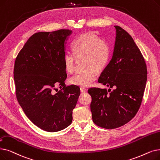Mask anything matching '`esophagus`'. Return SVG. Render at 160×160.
Listing matches in <instances>:
<instances>
[{
  "instance_id": "obj_1",
  "label": "esophagus",
  "mask_w": 160,
  "mask_h": 160,
  "mask_svg": "<svg viewBox=\"0 0 160 160\" xmlns=\"http://www.w3.org/2000/svg\"><path fill=\"white\" fill-rule=\"evenodd\" d=\"M86 91H87V89L85 88H82V87L80 88V92L82 93H85Z\"/></svg>"
}]
</instances>
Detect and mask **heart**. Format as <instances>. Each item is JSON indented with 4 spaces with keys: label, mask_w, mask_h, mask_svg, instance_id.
I'll return each instance as SVG.
<instances>
[{
    "label": "heart",
    "mask_w": 160,
    "mask_h": 160,
    "mask_svg": "<svg viewBox=\"0 0 160 160\" xmlns=\"http://www.w3.org/2000/svg\"><path fill=\"white\" fill-rule=\"evenodd\" d=\"M72 49L73 53L66 52L63 55L65 71L72 73L76 59L82 58L84 70L69 78V84L81 87L89 86L97 78L96 71H102L108 65L111 56L110 46L95 34L89 32L76 38L72 44Z\"/></svg>",
    "instance_id": "obj_1"
}]
</instances>
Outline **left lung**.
I'll return each mask as SVG.
<instances>
[{"mask_svg": "<svg viewBox=\"0 0 160 160\" xmlns=\"http://www.w3.org/2000/svg\"><path fill=\"white\" fill-rule=\"evenodd\" d=\"M116 40L112 59L101 72L98 82L111 90L93 88L90 108L93 122L112 129L129 122L141 105L147 68L142 55L130 34L115 25Z\"/></svg>", "mask_w": 160, "mask_h": 160, "instance_id": "obj_1", "label": "left lung"}]
</instances>
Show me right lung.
Returning a JSON list of instances; mask_svg holds the SVG:
<instances>
[{"label":"right lung","mask_w":160,"mask_h":160,"mask_svg":"<svg viewBox=\"0 0 160 160\" xmlns=\"http://www.w3.org/2000/svg\"><path fill=\"white\" fill-rule=\"evenodd\" d=\"M71 30L38 32L32 35L16 58L13 78L16 97L27 118L48 132L63 130L72 121L80 94L78 86H65L66 41ZM59 84L64 86L55 94ZM61 87V86H60Z\"/></svg>","instance_id":"obj_1"}]
</instances>
